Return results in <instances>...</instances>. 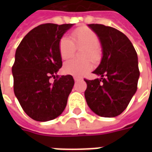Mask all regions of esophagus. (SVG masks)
I'll use <instances>...</instances> for the list:
<instances>
[{
	"mask_svg": "<svg viewBox=\"0 0 152 152\" xmlns=\"http://www.w3.org/2000/svg\"><path fill=\"white\" fill-rule=\"evenodd\" d=\"M74 80H81V77H79V76H74Z\"/></svg>",
	"mask_w": 152,
	"mask_h": 152,
	"instance_id": "1",
	"label": "esophagus"
}]
</instances>
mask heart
<instances>
[{
  "label": "heart",
  "instance_id": "1",
  "mask_svg": "<svg viewBox=\"0 0 152 152\" xmlns=\"http://www.w3.org/2000/svg\"><path fill=\"white\" fill-rule=\"evenodd\" d=\"M72 41L67 37H63L58 43V51L62 59L67 60L72 56L75 51V47L84 49L81 52V58H90L93 61H97L100 57L99 50V37L91 29L86 27H81L76 29L72 32ZM92 68V64L89 60L81 62L69 61L63 66V72L74 76H81Z\"/></svg>",
  "mask_w": 152,
  "mask_h": 152
}]
</instances>
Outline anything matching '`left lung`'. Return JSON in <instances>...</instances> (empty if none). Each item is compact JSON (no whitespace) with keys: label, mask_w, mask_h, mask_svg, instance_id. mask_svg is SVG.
Listing matches in <instances>:
<instances>
[{"label":"left lung","mask_w":152,"mask_h":152,"mask_svg":"<svg viewBox=\"0 0 152 152\" xmlns=\"http://www.w3.org/2000/svg\"><path fill=\"white\" fill-rule=\"evenodd\" d=\"M88 26L99 37L102 58L93 72L100 78L85 80L86 102L98 115L115 117L126 109L137 91V54L129 38L117 29L102 24Z\"/></svg>","instance_id":"obj_1"}]
</instances>
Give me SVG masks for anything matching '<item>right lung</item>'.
Returning <instances> with one entry per match:
<instances>
[{
    "mask_svg": "<svg viewBox=\"0 0 152 152\" xmlns=\"http://www.w3.org/2000/svg\"><path fill=\"white\" fill-rule=\"evenodd\" d=\"M73 25H39L16 50L12 66L14 91L25 113L35 121L53 120L66 107L74 79L71 75L58 77L55 74L63 65L59 40ZM51 77L56 79L53 83L49 81Z\"/></svg>",
    "mask_w": 152,
    "mask_h": 152,
    "instance_id": "add662e5",
    "label": "right lung"
}]
</instances>
